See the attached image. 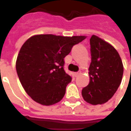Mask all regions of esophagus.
<instances>
[{
  "label": "esophagus",
  "instance_id": "34e87169",
  "mask_svg": "<svg viewBox=\"0 0 131 131\" xmlns=\"http://www.w3.org/2000/svg\"><path fill=\"white\" fill-rule=\"evenodd\" d=\"M79 74H81V72H80V71L79 72H75V73H74V76H75V77H77Z\"/></svg>",
  "mask_w": 131,
  "mask_h": 131
}]
</instances>
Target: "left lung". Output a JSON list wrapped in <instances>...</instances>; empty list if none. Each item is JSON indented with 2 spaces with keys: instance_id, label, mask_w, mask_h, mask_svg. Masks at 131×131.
Returning a JSON list of instances; mask_svg holds the SVG:
<instances>
[{
  "instance_id": "obj_1",
  "label": "left lung",
  "mask_w": 131,
  "mask_h": 131,
  "mask_svg": "<svg viewBox=\"0 0 131 131\" xmlns=\"http://www.w3.org/2000/svg\"><path fill=\"white\" fill-rule=\"evenodd\" d=\"M90 44V82L83 88L81 94L84 100L88 103L102 104L112 98L119 87L124 74V66L118 52L109 43L93 35Z\"/></svg>"
}]
</instances>
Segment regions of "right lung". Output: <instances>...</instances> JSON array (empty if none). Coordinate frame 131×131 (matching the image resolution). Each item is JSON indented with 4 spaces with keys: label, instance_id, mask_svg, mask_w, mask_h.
<instances>
[{
    "label": "right lung",
    "instance_id": "right-lung-1",
    "mask_svg": "<svg viewBox=\"0 0 131 131\" xmlns=\"http://www.w3.org/2000/svg\"><path fill=\"white\" fill-rule=\"evenodd\" d=\"M52 34L35 35L23 44L16 61V70L24 91L46 106L60 102L71 77L64 69V58L72 47L85 39Z\"/></svg>",
    "mask_w": 131,
    "mask_h": 131
}]
</instances>
